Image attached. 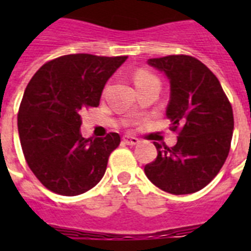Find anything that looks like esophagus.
Instances as JSON below:
<instances>
[{"mask_svg": "<svg viewBox=\"0 0 251 251\" xmlns=\"http://www.w3.org/2000/svg\"><path fill=\"white\" fill-rule=\"evenodd\" d=\"M124 142H125L126 145L135 146L139 143V139L135 137H131V135H125V137H124Z\"/></svg>", "mask_w": 251, "mask_h": 251, "instance_id": "34e87169", "label": "esophagus"}]
</instances>
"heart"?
<instances>
[{
	"instance_id": "1",
	"label": "heart",
	"mask_w": 251,
	"mask_h": 251,
	"mask_svg": "<svg viewBox=\"0 0 251 251\" xmlns=\"http://www.w3.org/2000/svg\"><path fill=\"white\" fill-rule=\"evenodd\" d=\"M134 80H135L137 87L147 83H159V79H157L156 76L151 74L150 72H147V70H139V72L135 73Z\"/></svg>"
}]
</instances>
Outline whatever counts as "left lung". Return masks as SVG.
<instances>
[{
    "label": "left lung",
    "mask_w": 251,
    "mask_h": 251,
    "mask_svg": "<svg viewBox=\"0 0 251 251\" xmlns=\"http://www.w3.org/2000/svg\"><path fill=\"white\" fill-rule=\"evenodd\" d=\"M171 83L167 117L178 134L173 147L159 145L145 167L151 182L175 195L207 186L226 163L233 135V110L222 84L206 65L186 54L150 58Z\"/></svg>",
    "instance_id": "obj_1"
}]
</instances>
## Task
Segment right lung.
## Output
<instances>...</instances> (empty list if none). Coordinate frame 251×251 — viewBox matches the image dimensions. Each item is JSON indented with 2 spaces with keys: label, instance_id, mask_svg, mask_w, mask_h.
Listing matches in <instances>:
<instances>
[{
  "label": "right lung",
  "instance_id": "right-lung-1",
  "mask_svg": "<svg viewBox=\"0 0 251 251\" xmlns=\"http://www.w3.org/2000/svg\"><path fill=\"white\" fill-rule=\"evenodd\" d=\"M127 56L66 54L41 66L27 84L18 131L29 169L48 190L83 194L105 173L121 138H83L80 113L98 106L102 88Z\"/></svg>",
  "mask_w": 251,
  "mask_h": 251
}]
</instances>
